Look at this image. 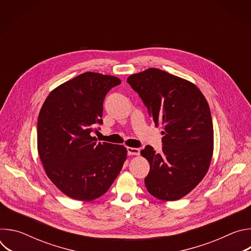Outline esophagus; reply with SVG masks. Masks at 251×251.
<instances>
[{"label":"esophagus","mask_w":251,"mask_h":251,"mask_svg":"<svg viewBox=\"0 0 251 251\" xmlns=\"http://www.w3.org/2000/svg\"><path fill=\"white\" fill-rule=\"evenodd\" d=\"M127 153L128 155H139L140 154V150L138 148H132V147H128L127 148Z\"/></svg>","instance_id":"34e87169"}]
</instances>
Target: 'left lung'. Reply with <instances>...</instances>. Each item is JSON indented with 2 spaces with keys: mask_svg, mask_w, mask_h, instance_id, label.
<instances>
[{
  "mask_svg": "<svg viewBox=\"0 0 251 251\" xmlns=\"http://www.w3.org/2000/svg\"><path fill=\"white\" fill-rule=\"evenodd\" d=\"M127 82L139 94L156 126L163 125L162 153L146 146L141 155L150 164L148 192L162 201H176L205 176L213 151L209 106L192 82L158 68L132 75Z\"/></svg>",
  "mask_w": 251,
  "mask_h": 251,
  "instance_id": "left-lung-1",
  "label": "left lung"
}]
</instances>
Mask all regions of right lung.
<instances>
[{
	"mask_svg": "<svg viewBox=\"0 0 251 251\" xmlns=\"http://www.w3.org/2000/svg\"><path fill=\"white\" fill-rule=\"evenodd\" d=\"M121 80L85 73L47 97L38 118V151L50 180L67 197L93 201L104 195L127 158L122 145L92 137L102 125L104 98ZM99 129V127H98Z\"/></svg>",
	"mask_w": 251,
	"mask_h": 251,
	"instance_id": "1",
	"label": "right lung"
}]
</instances>
